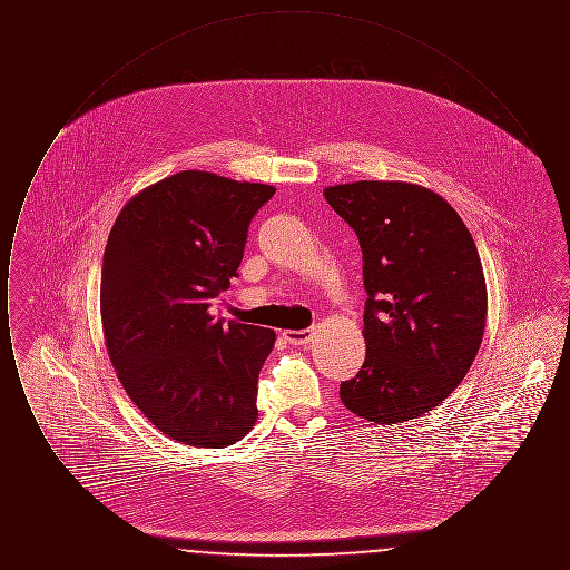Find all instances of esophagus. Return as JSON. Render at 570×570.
I'll return each mask as SVG.
<instances>
[{
  "mask_svg": "<svg viewBox=\"0 0 570 570\" xmlns=\"http://www.w3.org/2000/svg\"><path fill=\"white\" fill-rule=\"evenodd\" d=\"M314 328H301V331H284L282 335H284V340L288 342V344H293V346H305V344H309L312 342V337H314Z\"/></svg>",
  "mask_w": 570,
  "mask_h": 570,
  "instance_id": "esophagus-1",
  "label": "esophagus"
}]
</instances>
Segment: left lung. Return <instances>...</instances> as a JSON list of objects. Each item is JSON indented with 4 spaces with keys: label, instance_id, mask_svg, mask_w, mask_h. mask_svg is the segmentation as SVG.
Instances as JSON below:
<instances>
[{
    "label": "left lung",
    "instance_id": "left-lung-1",
    "mask_svg": "<svg viewBox=\"0 0 570 570\" xmlns=\"http://www.w3.org/2000/svg\"><path fill=\"white\" fill-rule=\"evenodd\" d=\"M363 252L365 361L340 384L356 416L395 425L442 404L465 379L485 333L488 288L460 214L404 181L325 190Z\"/></svg>",
    "mask_w": 570,
    "mask_h": 570
}]
</instances>
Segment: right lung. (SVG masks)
<instances>
[{"mask_svg":"<svg viewBox=\"0 0 570 570\" xmlns=\"http://www.w3.org/2000/svg\"><path fill=\"white\" fill-rule=\"evenodd\" d=\"M273 186L181 170L138 191L110 228L100 312L110 363L164 435L222 449L256 423L258 374L275 333L216 321L214 298L244 258Z\"/></svg>","mask_w":570,"mask_h":570,"instance_id":"obj_1","label":"right lung"}]
</instances>
